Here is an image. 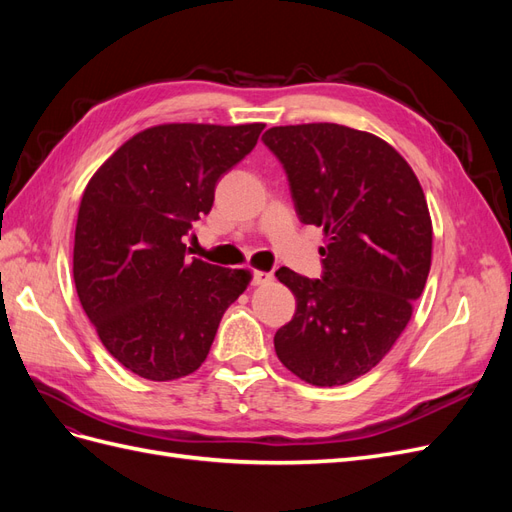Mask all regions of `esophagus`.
Listing matches in <instances>:
<instances>
[{
	"mask_svg": "<svg viewBox=\"0 0 512 512\" xmlns=\"http://www.w3.org/2000/svg\"><path fill=\"white\" fill-rule=\"evenodd\" d=\"M273 282V273H267V271H254L252 273V284L254 286H262V284H269Z\"/></svg>",
	"mask_w": 512,
	"mask_h": 512,
	"instance_id": "obj_1",
	"label": "esophagus"
}]
</instances>
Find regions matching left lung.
Wrapping results in <instances>:
<instances>
[{"label": "left lung", "mask_w": 512, "mask_h": 512, "mask_svg": "<svg viewBox=\"0 0 512 512\" xmlns=\"http://www.w3.org/2000/svg\"><path fill=\"white\" fill-rule=\"evenodd\" d=\"M299 220L324 228L322 275L282 267L297 309L273 344L294 376L339 386L374 369L410 322L431 267V218L410 164L382 138L337 123L277 126Z\"/></svg>", "instance_id": "1"}]
</instances>
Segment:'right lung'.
<instances>
[{
  "label": "right lung",
  "instance_id": "obj_1",
  "mask_svg": "<svg viewBox=\"0 0 512 512\" xmlns=\"http://www.w3.org/2000/svg\"><path fill=\"white\" fill-rule=\"evenodd\" d=\"M265 123H164L123 143L91 177L74 232V286L104 348L136 376L192 374L211 350L245 269L188 258L183 237Z\"/></svg>",
  "mask_w": 512,
  "mask_h": 512
}]
</instances>
